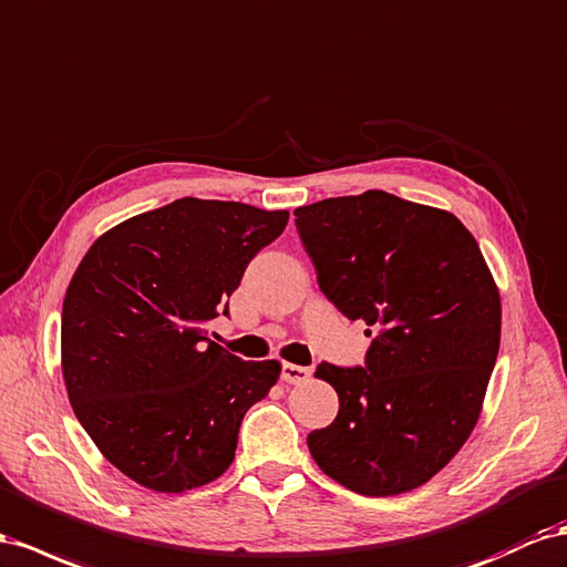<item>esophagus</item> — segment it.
Listing matches in <instances>:
<instances>
[{"label": "esophagus", "instance_id": "34e87169", "mask_svg": "<svg viewBox=\"0 0 567 567\" xmlns=\"http://www.w3.org/2000/svg\"><path fill=\"white\" fill-rule=\"evenodd\" d=\"M310 377H312L310 367H300V364H290V362H286L281 367V379L288 381V384H305Z\"/></svg>", "mask_w": 567, "mask_h": 567}]
</instances>
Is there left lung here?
Here are the masks:
<instances>
[{
    "label": "left lung",
    "mask_w": 567,
    "mask_h": 567,
    "mask_svg": "<svg viewBox=\"0 0 567 567\" xmlns=\"http://www.w3.org/2000/svg\"><path fill=\"white\" fill-rule=\"evenodd\" d=\"M296 226L321 293L374 333L362 367H317L339 415L308 449L350 492H412L480 420L501 343L496 281L461 219L384 190L298 207Z\"/></svg>",
    "instance_id": "left-lung-1"
}]
</instances>
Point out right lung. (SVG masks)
Instances as JSON below:
<instances>
[{
	"label": "right lung",
	"mask_w": 567,
	"mask_h": 567,
	"mask_svg": "<svg viewBox=\"0 0 567 567\" xmlns=\"http://www.w3.org/2000/svg\"><path fill=\"white\" fill-rule=\"evenodd\" d=\"M288 212L181 197L102 234L61 310V372L75 417L128 480L159 494L214 482L240 422L281 374L207 339L250 259Z\"/></svg>",
	"instance_id": "1"
}]
</instances>
